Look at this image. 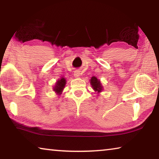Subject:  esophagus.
I'll return each mask as SVG.
<instances>
[{
	"label": "esophagus",
	"mask_w": 159,
	"mask_h": 159,
	"mask_svg": "<svg viewBox=\"0 0 159 159\" xmlns=\"http://www.w3.org/2000/svg\"><path fill=\"white\" fill-rule=\"evenodd\" d=\"M74 76L75 78H79L80 76V72H79V71H78V70H76V71H74Z\"/></svg>",
	"instance_id": "34e87169"
}]
</instances>
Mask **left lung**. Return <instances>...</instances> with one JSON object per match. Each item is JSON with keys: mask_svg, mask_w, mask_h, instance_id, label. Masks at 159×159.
<instances>
[{"mask_svg": "<svg viewBox=\"0 0 159 159\" xmlns=\"http://www.w3.org/2000/svg\"><path fill=\"white\" fill-rule=\"evenodd\" d=\"M90 83L92 85V87L95 91H98V93L101 92L102 90V86L100 83V81L97 79L96 77L93 76L90 79Z\"/></svg>", "mask_w": 159, "mask_h": 159, "instance_id": "left-lung-1", "label": "left lung"}]
</instances>
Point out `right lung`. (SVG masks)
<instances>
[{
	"mask_svg": "<svg viewBox=\"0 0 159 159\" xmlns=\"http://www.w3.org/2000/svg\"><path fill=\"white\" fill-rule=\"evenodd\" d=\"M66 84V80L64 79V78H61L60 80H57V83L55 87H54V90L57 93L58 95H60L62 92V90L64 89V86H65Z\"/></svg>",
	"mask_w": 159,
	"mask_h": 159,
	"instance_id": "1",
	"label": "right lung"
}]
</instances>
